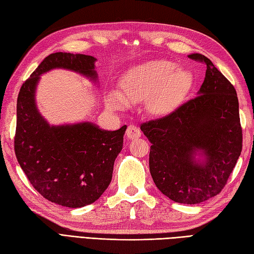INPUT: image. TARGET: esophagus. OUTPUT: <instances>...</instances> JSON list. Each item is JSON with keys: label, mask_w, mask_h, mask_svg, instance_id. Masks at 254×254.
<instances>
[{"label": "esophagus", "mask_w": 254, "mask_h": 254, "mask_svg": "<svg viewBox=\"0 0 254 254\" xmlns=\"http://www.w3.org/2000/svg\"><path fill=\"white\" fill-rule=\"evenodd\" d=\"M139 136H141V130H139L137 127L134 126V124H130L127 130V137L130 139H135L138 138Z\"/></svg>", "instance_id": "esophagus-1"}]
</instances>
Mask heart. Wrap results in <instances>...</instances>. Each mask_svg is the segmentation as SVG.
<instances>
[{"label": "heart", "mask_w": 254, "mask_h": 254, "mask_svg": "<svg viewBox=\"0 0 254 254\" xmlns=\"http://www.w3.org/2000/svg\"><path fill=\"white\" fill-rule=\"evenodd\" d=\"M192 84V73L167 59H156L132 67L120 82V93L108 94L107 105L122 109L145 102L148 112L167 115L181 101Z\"/></svg>", "instance_id": "heart-1"}]
</instances>
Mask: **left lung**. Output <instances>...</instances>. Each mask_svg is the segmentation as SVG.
<instances>
[{
	"label": "left lung",
	"mask_w": 254,
	"mask_h": 254,
	"mask_svg": "<svg viewBox=\"0 0 254 254\" xmlns=\"http://www.w3.org/2000/svg\"><path fill=\"white\" fill-rule=\"evenodd\" d=\"M190 58L206 64L197 96L141 130L152 143L149 171L158 190L198 204L223 190L241 154L242 130L234 86L206 57Z\"/></svg>",
	"instance_id": "left-lung-1"
}]
</instances>
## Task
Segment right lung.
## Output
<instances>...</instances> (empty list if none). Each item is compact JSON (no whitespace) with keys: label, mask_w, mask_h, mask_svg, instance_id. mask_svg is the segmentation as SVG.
I'll return each mask as SVG.
<instances>
[{"label":"right lung","mask_w":254,"mask_h":254,"mask_svg":"<svg viewBox=\"0 0 254 254\" xmlns=\"http://www.w3.org/2000/svg\"><path fill=\"white\" fill-rule=\"evenodd\" d=\"M96 61L79 53H52L23 84L17 98L14 144L18 164L42 196L71 208L94 203L109 187L127 126L117 131L88 121L51 126L38 110L36 90L41 75L55 68L78 73L97 84Z\"/></svg>","instance_id":"right-lung-1"}]
</instances>
